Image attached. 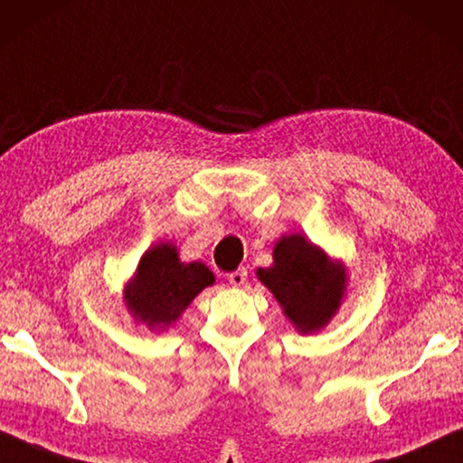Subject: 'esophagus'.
<instances>
[{
    "mask_svg": "<svg viewBox=\"0 0 463 463\" xmlns=\"http://www.w3.org/2000/svg\"><path fill=\"white\" fill-rule=\"evenodd\" d=\"M226 279H229L232 287H243L247 282V270H245V268H239V270L231 272L229 276H226Z\"/></svg>",
    "mask_w": 463,
    "mask_h": 463,
    "instance_id": "34e87169",
    "label": "esophagus"
}]
</instances>
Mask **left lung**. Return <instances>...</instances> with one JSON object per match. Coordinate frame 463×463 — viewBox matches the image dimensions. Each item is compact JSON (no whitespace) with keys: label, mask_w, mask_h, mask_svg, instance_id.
<instances>
[{"label":"left lung","mask_w":463,"mask_h":463,"mask_svg":"<svg viewBox=\"0 0 463 463\" xmlns=\"http://www.w3.org/2000/svg\"><path fill=\"white\" fill-rule=\"evenodd\" d=\"M255 274L301 335L320 333L335 318L349 285L345 261L299 232L282 234L274 243L272 266Z\"/></svg>","instance_id":"left-lung-1"}]
</instances>
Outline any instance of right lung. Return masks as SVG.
Wrapping results in <instances>:
<instances>
[{
    "label": "right lung",
    "mask_w": 463,
    "mask_h": 463,
    "mask_svg": "<svg viewBox=\"0 0 463 463\" xmlns=\"http://www.w3.org/2000/svg\"><path fill=\"white\" fill-rule=\"evenodd\" d=\"M216 276L203 261H181L175 243L151 245L124 285L122 301L137 324L164 333Z\"/></svg>",
    "instance_id": "1"
}]
</instances>
